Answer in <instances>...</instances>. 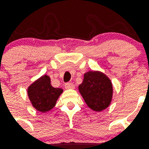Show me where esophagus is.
<instances>
[{
    "label": "esophagus",
    "mask_w": 149,
    "mask_h": 149,
    "mask_svg": "<svg viewBox=\"0 0 149 149\" xmlns=\"http://www.w3.org/2000/svg\"><path fill=\"white\" fill-rule=\"evenodd\" d=\"M65 89H74V85L72 83H66L65 84Z\"/></svg>",
    "instance_id": "1"
}]
</instances>
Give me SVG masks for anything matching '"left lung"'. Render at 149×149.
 <instances>
[{
	"label": "left lung",
	"mask_w": 149,
	"mask_h": 149,
	"mask_svg": "<svg viewBox=\"0 0 149 149\" xmlns=\"http://www.w3.org/2000/svg\"><path fill=\"white\" fill-rule=\"evenodd\" d=\"M79 91L87 106L95 111L106 109L111 104L113 95L111 80L97 71H89L84 74Z\"/></svg>",
	"instance_id": "1"
}]
</instances>
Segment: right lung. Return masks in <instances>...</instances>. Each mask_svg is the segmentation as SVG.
<instances>
[{
    "label": "right lung",
    "mask_w": 149,
    "mask_h": 149,
    "mask_svg": "<svg viewBox=\"0 0 149 149\" xmlns=\"http://www.w3.org/2000/svg\"><path fill=\"white\" fill-rule=\"evenodd\" d=\"M62 93V89L52 86L51 79L46 75L34 82L28 89V95L32 106L42 113L53 108Z\"/></svg>",
    "instance_id": "add662e5"
}]
</instances>
